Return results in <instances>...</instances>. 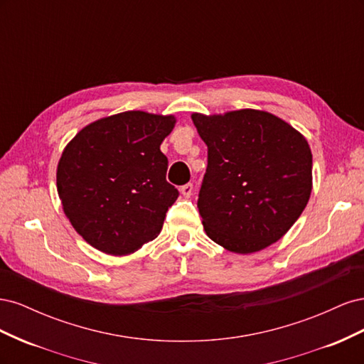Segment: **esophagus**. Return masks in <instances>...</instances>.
<instances>
[{"mask_svg":"<svg viewBox=\"0 0 364 364\" xmlns=\"http://www.w3.org/2000/svg\"><path fill=\"white\" fill-rule=\"evenodd\" d=\"M181 193L183 197H190L193 194V183H185L181 186Z\"/></svg>","mask_w":364,"mask_h":364,"instance_id":"34e87169","label":"esophagus"}]
</instances>
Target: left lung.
Returning a JSON list of instances; mask_svg holds the SVG:
<instances>
[{
  "instance_id": "1",
  "label": "left lung",
  "mask_w": 364,
  "mask_h": 364,
  "mask_svg": "<svg viewBox=\"0 0 364 364\" xmlns=\"http://www.w3.org/2000/svg\"><path fill=\"white\" fill-rule=\"evenodd\" d=\"M191 118L208 146L197 200L206 235L235 253L278 241L311 194L306 139L281 118L255 109Z\"/></svg>"
}]
</instances>
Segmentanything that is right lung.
<instances>
[{
  "label": "right lung",
  "instance_id": "1",
  "mask_svg": "<svg viewBox=\"0 0 364 364\" xmlns=\"http://www.w3.org/2000/svg\"><path fill=\"white\" fill-rule=\"evenodd\" d=\"M174 123V117L121 112L86 126L63 150V211L95 249L127 255L159 235L179 197L165 179L168 159L159 149Z\"/></svg>",
  "mask_w": 364,
  "mask_h": 364
}]
</instances>
